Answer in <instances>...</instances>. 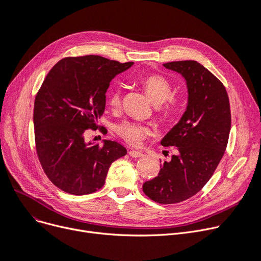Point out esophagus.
Wrapping results in <instances>:
<instances>
[{"label":"esophagus","mask_w":261,"mask_h":261,"mask_svg":"<svg viewBox=\"0 0 261 261\" xmlns=\"http://www.w3.org/2000/svg\"><path fill=\"white\" fill-rule=\"evenodd\" d=\"M128 153H129L130 156H132V158H141V156H143V153H142V152L135 151V150H129Z\"/></svg>","instance_id":"obj_1"}]
</instances>
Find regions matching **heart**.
Listing matches in <instances>:
<instances>
[{
  "instance_id": "obj_1",
  "label": "heart",
  "mask_w": 261,
  "mask_h": 261,
  "mask_svg": "<svg viewBox=\"0 0 261 261\" xmlns=\"http://www.w3.org/2000/svg\"><path fill=\"white\" fill-rule=\"evenodd\" d=\"M141 85L151 102L158 106L159 114L163 118H172L178 114L182 107V99L178 95L172 94L173 85L165 76L158 73L145 75L141 80ZM121 98L122 90L119 87H113L108 96L110 107L112 109L119 108ZM117 133L128 144L139 146L148 133V129L138 122L124 121L117 127Z\"/></svg>"
}]
</instances>
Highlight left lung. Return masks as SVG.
Segmentation results:
<instances>
[{
	"label": "left lung",
	"instance_id": "obj_1",
	"mask_svg": "<svg viewBox=\"0 0 261 261\" xmlns=\"http://www.w3.org/2000/svg\"><path fill=\"white\" fill-rule=\"evenodd\" d=\"M163 66L186 79L188 107L161 141L164 147H177L178 154L163 163L143 191L151 200L168 205L194 196L212 177L228 143L231 114L225 86L201 64L179 61Z\"/></svg>",
	"mask_w": 261,
	"mask_h": 261
}]
</instances>
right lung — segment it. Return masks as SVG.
I'll return each instance as SVG.
<instances>
[{"label": "right lung", "mask_w": 261, "mask_h": 261, "mask_svg": "<svg viewBox=\"0 0 261 261\" xmlns=\"http://www.w3.org/2000/svg\"><path fill=\"white\" fill-rule=\"evenodd\" d=\"M132 65L99 55L69 56L44 77L34 103L36 152L44 174L66 193L98 191L111 164L127 154L114 141H105L102 146L85 143L84 134L98 128L112 79Z\"/></svg>", "instance_id": "add662e5"}]
</instances>
